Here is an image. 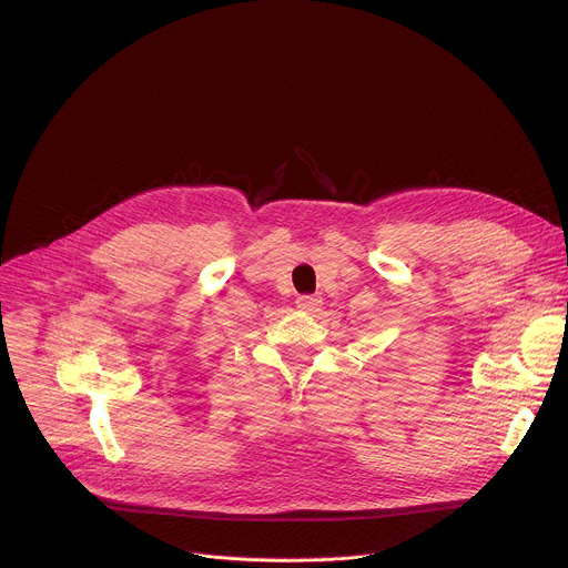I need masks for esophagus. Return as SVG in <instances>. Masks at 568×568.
I'll list each match as a JSON object with an SVG mask.
<instances>
[{
    "label": "esophagus",
    "mask_w": 568,
    "mask_h": 568,
    "mask_svg": "<svg viewBox=\"0 0 568 568\" xmlns=\"http://www.w3.org/2000/svg\"><path fill=\"white\" fill-rule=\"evenodd\" d=\"M318 305H321V298L310 296V294H305V296H298V298H296V307H298L301 312H316V310H318Z\"/></svg>",
    "instance_id": "obj_1"
}]
</instances>
